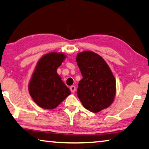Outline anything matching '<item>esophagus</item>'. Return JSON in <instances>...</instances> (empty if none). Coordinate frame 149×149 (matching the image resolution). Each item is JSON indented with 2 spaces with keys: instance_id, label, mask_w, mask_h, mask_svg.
I'll list each match as a JSON object with an SVG mask.
<instances>
[{
  "instance_id": "esophagus-1",
  "label": "esophagus",
  "mask_w": 149,
  "mask_h": 149,
  "mask_svg": "<svg viewBox=\"0 0 149 149\" xmlns=\"http://www.w3.org/2000/svg\"><path fill=\"white\" fill-rule=\"evenodd\" d=\"M70 91H71V92L74 93L75 91V90H76V87L74 86V85H72V86L70 87Z\"/></svg>"
}]
</instances>
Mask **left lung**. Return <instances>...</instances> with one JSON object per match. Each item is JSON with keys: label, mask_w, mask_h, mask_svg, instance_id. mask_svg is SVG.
I'll use <instances>...</instances> for the list:
<instances>
[{"label": "left lung", "mask_w": 149, "mask_h": 149, "mask_svg": "<svg viewBox=\"0 0 149 149\" xmlns=\"http://www.w3.org/2000/svg\"><path fill=\"white\" fill-rule=\"evenodd\" d=\"M76 62L83 76L77 95L84 107L94 113L109 107L116 93V79L109 65L100 55L89 50L78 53Z\"/></svg>", "instance_id": "left-lung-1"}]
</instances>
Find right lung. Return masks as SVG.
Masks as SVG:
<instances>
[{"instance_id":"add662e5","label":"right lung","mask_w":149,"mask_h":149,"mask_svg":"<svg viewBox=\"0 0 149 149\" xmlns=\"http://www.w3.org/2000/svg\"><path fill=\"white\" fill-rule=\"evenodd\" d=\"M65 58L63 52H49L43 55L35 66L29 83V93L43 109H54L71 94L57 73Z\"/></svg>"}]
</instances>
